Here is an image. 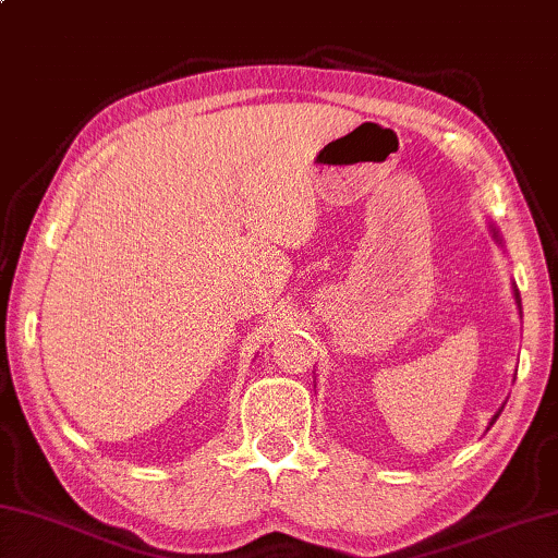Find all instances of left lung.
<instances>
[{
    "mask_svg": "<svg viewBox=\"0 0 558 558\" xmlns=\"http://www.w3.org/2000/svg\"><path fill=\"white\" fill-rule=\"evenodd\" d=\"M492 230H494V238L498 240V243H501V235H498V230L492 226ZM513 298H517V305H519V313H521V298H519V290L517 288H513ZM498 413H501V409H498ZM498 413L494 415V418H492V423H488V426H494V421L498 418Z\"/></svg>",
    "mask_w": 558,
    "mask_h": 558,
    "instance_id": "8db88e82",
    "label": "left lung"
}]
</instances>
